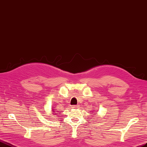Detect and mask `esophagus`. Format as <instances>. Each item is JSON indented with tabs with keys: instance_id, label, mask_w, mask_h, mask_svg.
<instances>
[{
	"instance_id": "obj_1",
	"label": "esophagus",
	"mask_w": 147,
	"mask_h": 147,
	"mask_svg": "<svg viewBox=\"0 0 147 147\" xmlns=\"http://www.w3.org/2000/svg\"><path fill=\"white\" fill-rule=\"evenodd\" d=\"M78 107H79V106H78V105H73V106H72V107H71V108H77Z\"/></svg>"
}]
</instances>
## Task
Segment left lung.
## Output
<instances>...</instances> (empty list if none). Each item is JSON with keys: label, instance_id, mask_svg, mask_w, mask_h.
Instances as JSON below:
<instances>
[{"label": "left lung", "instance_id": "1", "mask_svg": "<svg viewBox=\"0 0 147 147\" xmlns=\"http://www.w3.org/2000/svg\"><path fill=\"white\" fill-rule=\"evenodd\" d=\"M94 114H95V113H94Z\"/></svg>", "mask_w": 147, "mask_h": 147}]
</instances>
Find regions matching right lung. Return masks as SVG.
Wrapping results in <instances>:
<instances>
[{
  "instance_id": "1",
  "label": "right lung",
  "mask_w": 147,
  "mask_h": 147,
  "mask_svg": "<svg viewBox=\"0 0 147 147\" xmlns=\"http://www.w3.org/2000/svg\"><path fill=\"white\" fill-rule=\"evenodd\" d=\"M51 110H51V111H51V112H52V113L53 114V115H57L56 114L57 113H56V111L55 110H55V109H54V107H52V109H51Z\"/></svg>"
}]
</instances>
